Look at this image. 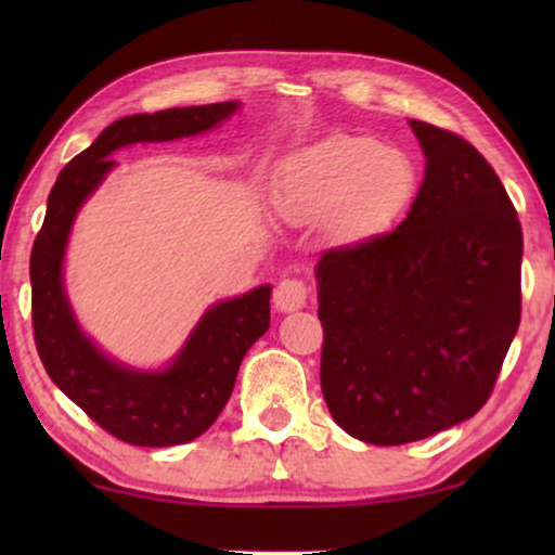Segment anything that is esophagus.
Listing matches in <instances>:
<instances>
[{
	"label": "esophagus",
	"mask_w": 555,
	"mask_h": 555,
	"mask_svg": "<svg viewBox=\"0 0 555 555\" xmlns=\"http://www.w3.org/2000/svg\"><path fill=\"white\" fill-rule=\"evenodd\" d=\"M308 295H310V291L302 280L285 278L278 283L275 295H272V302H275V308L280 310V313H291V310L306 308Z\"/></svg>",
	"instance_id": "esophagus-1"
}]
</instances>
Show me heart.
Masks as SVG:
<instances>
[{
  "instance_id": "1",
  "label": "heart",
  "mask_w": 555,
  "mask_h": 555,
  "mask_svg": "<svg viewBox=\"0 0 555 555\" xmlns=\"http://www.w3.org/2000/svg\"><path fill=\"white\" fill-rule=\"evenodd\" d=\"M414 184L406 154L369 135H344L302 154L280 181L275 204L295 222L331 219L333 234L361 240L399 217Z\"/></svg>"
}]
</instances>
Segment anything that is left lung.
I'll return each mask as SVG.
<instances>
[{
    "label": "left lung",
    "instance_id": "1",
    "mask_svg": "<svg viewBox=\"0 0 555 555\" xmlns=\"http://www.w3.org/2000/svg\"><path fill=\"white\" fill-rule=\"evenodd\" d=\"M409 126L427 169L406 219L315 268L323 399L382 447L480 412L520 323L522 230L503 181L462 135Z\"/></svg>",
    "mask_w": 555,
    "mask_h": 555
}]
</instances>
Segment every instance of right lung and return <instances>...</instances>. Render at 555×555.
Here are the masks:
<instances>
[{"label":"right lung","instance_id":"right-lung-1","mask_svg":"<svg viewBox=\"0 0 555 555\" xmlns=\"http://www.w3.org/2000/svg\"><path fill=\"white\" fill-rule=\"evenodd\" d=\"M240 108L237 101L135 113L111 124L60 171L48 199L42 230L29 257L33 331L37 353L57 389L98 427L139 447L192 442L207 431L234 389L247 348L270 325V285L217 302L164 371H133L103 356L82 336L63 287L67 234L80 204L95 192L120 146L173 141L209 131Z\"/></svg>","mask_w":555,"mask_h":555}]
</instances>
